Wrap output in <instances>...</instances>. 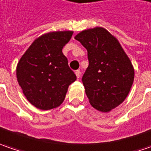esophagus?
<instances>
[{
  "label": "esophagus",
  "instance_id": "1",
  "mask_svg": "<svg viewBox=\"0 0 151 151\" xmlns=\"http://www.w3.org/2000/svg\"><path fill=\"white\" fill-rule=\"evenodd\" d=\"M76 77H77V78H80V77H81V71H80V70H76Z\"/></svg>",
  "mask_w": 151,
  "mask_h": 151
}]
</instances>
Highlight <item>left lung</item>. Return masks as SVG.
<instances>
[{
	"instance_id": "8db88e82",
	"label": "left lung",
	"mask_w": 151,
	"mask_h": 151,
	"mask_svg": "<svg viewBox=\"0 0 151 151\" xmlns=\"http://www.w3.org/2000/svg\"><path fill=\"white\" fill-rule=\"evenodd\" d=\"M75 38L87 50L89 65L82 82L89 102L96 110L108 113L129 95L134 66L119 40L101 27L83 30Z\"/></svg>"
}]
</instances>
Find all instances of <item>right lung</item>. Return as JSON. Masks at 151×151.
I'll list each match as a JSON object with an SVG mask.
<instances>
[{
	"label": "right lung",
	"mask_w": 151,
	"mask_h": 151,
	"mask_svg": "<svg viewBox=\"0 0 151 151\" xmlns=\"http://www.w3.org/2000/svg\"><path fill=\"white\" fill-rule=\"evenodd\" d=\"M73 31L44 33L37 38L17 65L18 84L27 101L41 110L59 107L76 76L68 65L62 49Z\"/></svg>",
	"instance_id": "obj_1"
}]
</instances>
